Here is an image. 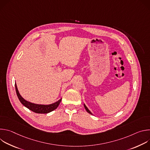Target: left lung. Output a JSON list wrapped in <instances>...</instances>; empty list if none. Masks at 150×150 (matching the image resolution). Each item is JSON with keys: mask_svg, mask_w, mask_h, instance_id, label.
<instances>
[{"mask_svg": "<svg viewBox=\"0 0 150 150\" xmlns=\"http://www.w3.org/2000/svg\"><path fill=\"white\" fill-rule=\"evenodd\" d=\"M84 108H85V110H87V112L88 113H89L90 114H91V115H92V113H91V112H90V110H88V108H87V106H86V105H85V104H84Z\"/></svg>", "mask_w": 150, "mask_h": 150, "instance_id": "left-lung-1", "label": "left lung"}]
</instances>
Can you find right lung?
I'll use <instances>...</instances> for the list:
<instances>
[{
	"instance_id": "right-lung-1",
	"label": "right lung",
	"mask_w": 150,
	"mask_h": 150,
	"mask_svg": "<svg viewBox=\"0 0 150 150\" xmlns=\"http://www.w3.org/2000/svg\"><path fill=\"white\" fill-rule=\"evenodd\" d=\"M15 90H16V93L17 94V96L20 101V102L22 103L24 106H25L27 108L30 109V110L36 113H48L49 112H51L55 110L58 105H59L62 98H60L59 101H56L54 103L49 104V105H41V104H34L30 102H28L24 100L22 97L19 94L16 85L15 83Z\"/></svg>"
}]
</instances>
